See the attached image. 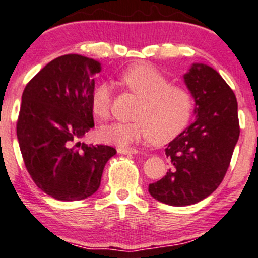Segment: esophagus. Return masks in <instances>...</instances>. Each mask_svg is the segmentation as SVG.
<instances>
[{
  "mask_svg": "<svg viewBox=\"0 0 258 258\" xmlns=\"http://www.w3.org/2000/svg\"><path fill=\"white\" fill-rule=\"evenodd\" d=\"M117 152L120 153V154H123V155L137 154V153H138V151L136 148H118Z\"/></svg>",
  "mask_w": 258,
  "mask_h": 258,
  "instance_id": "esophagus-1",
  "label": "esophagus"
}]
</instances>
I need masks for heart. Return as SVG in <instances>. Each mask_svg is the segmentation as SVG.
I'll list each match as a JSON object with an SVG mask.
<instances>
[{
  "label": "heart",
  "instance_id": "1",
  "mask_svg": "<svg viewBox=\"0 0 258 258\" xmlns=\"http://www.w3.org/2000/svg\"><path fill=\"white\" fill-rule=\"evenodd\" d=\"M120 82L140 98L132 122L104 126L100 138L105 143L128 147L142 140L165 144L177 137L187 126L194 111V98L185 88L170 84L169 79L152 64L141 62L130 66L120 76ZM93 114L106 120L111 107V88L100 83L90 99Z\"/></svg>",
  "mask_w": 258,
  "mask_h": 258
}]
</instances>
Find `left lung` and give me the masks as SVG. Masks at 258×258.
I'll return each mask as SVG.
<instances>
[{
	"mask_svg": "<svg viewBox=\"0 0 258 258\" xmlns=\"http://www.w3.org/2000/svg\"><path fill=\"white\" fill-rule=\"evenodd\" d=\"M183 82L196 120L166 146L171 168L148 187L153 198L175 207L195 205L216 191L240 135L236 97L216 70L192 63Z\"/></svg>",
	"mask_w": 258,
	"mask_h": 258,
	"instance_id": "1",
	"label": "left lung"
}]
</instances>
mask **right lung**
Returning a JSON list of instances; mask_svg holds the SVG:
<instances>
[{
	"instance_id": "add662e5",
	"label": "right lung",
	"mask_w": 258,
	"mask_h": 258,
	"mask_svg": "<svg viewBox=\"0 0 258 258\" xmlns=\"http://www.w3.org/2000/svg\"><path fill=\"white\" fill-rule=\"evenodd\" d=\"M100 71L93 58L60 56L39 71L22 95L17 138L25 168L55 200L70 202L95 194L105 164L116 154L112 147L81 143L94 127L90 99Z\"/></svg>"
}]
</instances>
